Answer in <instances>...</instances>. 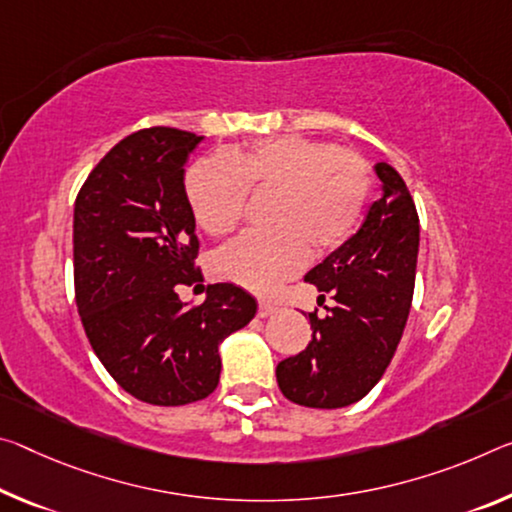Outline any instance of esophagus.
Returning a JSON list of instances; mask_svg holds the SVG:
<instances>
[{
	"mask_svg": "<svg viewBox=\"0 0 512 512\" xmlns=\"http://www.w3.org/2000/svg\"><path fill=\"white\" fill-rule=\"evenodd\" d=\"M278 312V305L269 303V300H259V307H257V316L259 319H266V316H271Z\"/></svg>",
	"mask_w": 512,
	"mask_h": 512,
	"instance_id": "obj_1",
	"label": "esophagus"
}]
</instances>
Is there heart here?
Wrapping results in <instances>:
<instances>
[{
	"label": "heart",
	"mask_w": 512,
	"mask_h": 512,
	"mask_svg": "<svg viewBox=\"0 0 512 512\" xmlns=\"http://www.w3.org/2000/svg\"><path fill=\"white\" fill-rule=\"evenodd\" d=\"M371 168L355 150L305 136H275L241 152L198 159L184 177L198 225L230 234L246 214L250 189L275 191L269 232H248L214 257L221 280L273 294L305 269L310 246L330 253L358 227L371 193Z\"/></svg>",
	"instance_id": "obj_1"
}]
</instances>
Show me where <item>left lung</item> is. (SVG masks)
<instances>
[{"label":"left lung","instance_id":"8db88e82","mask_svg":"<svg viewBox=\"0 0 512 512\" xmlns=\"http://www.w3.org/2000/svg\"><path fill=\"white\" fill-rule=\"evenodd\" d=\"M383 198L358 232L305 275L335 300L319 319L310 312L312 342L278 364L280 392L305 408H344L383 378L401 342L415 291L419 216L408 186L380 161Z\"/></svg>","mask_w":512,"mask_h":512}]
</instances>
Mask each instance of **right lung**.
I'll return each instance as SVG.
<instances>
[{"mask_svg":"<svg viewBox=\"0 0 512 512\" xmlns=\"http://www.w3.org/2000/svg\"><path fill=\"white\" fill-rule=\"evenodd\" d=\"M202 136L148 127L104 154L75 200V300L86 337L134 399L186 405L221 376L218 344L257 312L246 291L218 282L200 305L177 296L200 282V243L184 164Z\"/></svg>","mask_w":512,"mask_h":512,"instance_id":"1","label":"right lung"}]
</instances>
